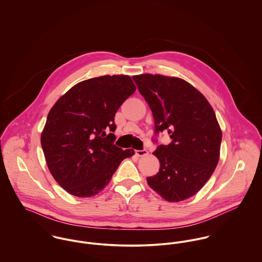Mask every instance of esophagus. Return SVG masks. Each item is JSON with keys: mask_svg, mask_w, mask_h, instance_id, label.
<instances>
[{"mask_svg": "<svg viewBox=\"0 0 262 262\" xmlns=\"http://www.w3.org/2000/svg\"><path fill=\"white\" fill-rule=\"evenodd\" d=\"M147 154H148V151L146 149H137L136 150V155L138 157H144V156H146Z\"/></svg>", "mask_w": 262, "mask_h": 262, "instance_id": "34e87169", "label": "esophagus"}]
</instances>
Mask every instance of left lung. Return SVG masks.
<instances>
[{
    "label": "left lung",
    "instance_id": "obj_1",
    "mask_svg": "<svg viewBox=\"0 0 262 262\" xmlns=\"http://www.w3.org/2000/svg\"><path fill=\"white\" fill-rule=\"evenodd\" d=\"M133 78L152 113L156 133L168 130L172 139L152 152L160 170L146 182L168 202L189 199L203 188L219 162L222 132L214 110L182 78L149 73Z\"/></svg>",
    "mask_w": 262,
    "mask_h": 262
}]
</instances>
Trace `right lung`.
Returning <instances> with one entry per match:
<instances>
[{
    "instance_id": "obj_1",
    "label": "right lung",
    "mask_w": 262,
    "mask_h": 262,
    "mask_svg": "<svg viewBox=\"0 0 262 262\" xmlns=\"http://www.w3.org/2000/svg\"><path fill=\"white\" fill-rule=\"evenodd\" d=\"M128 75H104L81 81L63 94L50 110L41 134L46 164L69 194L88 198L111 182L122 160L135 150L114 144L115 116L136 91Z\"/></svg>"
}]
</instances>
